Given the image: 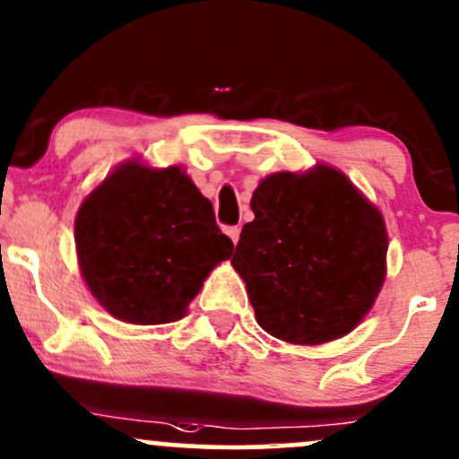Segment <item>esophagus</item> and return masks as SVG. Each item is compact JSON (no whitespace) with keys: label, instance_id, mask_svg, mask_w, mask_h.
<instances>
[{"label":"esophagus","instance_id":"obj_1","mask_svg":"<svg viewBox=\"0 0 459 459\" xmlns=\"http://www.w3.org/2000/svg\"><path fill=\"white\" fill-rule=\"evenodd\" d=\"M239 233H241L239 226H229V229H226V235L230 237V241H233L235 246H237V241H239Z\"/></svg>","mask_w":459,"mask_h":459}]
</instances>
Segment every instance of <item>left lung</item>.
I'll return each mask as SVG.
<instances>
[{
    "label": "left lung",
    "mask_w": 459,
    "mask_h": 459,
    "mask_svg": "<svg viewBox=\"0 0 459 459\" xmlns=\"http://www.w3.org/2000/svg\"><path fill=\"white\" fill-rule=\"evenodd\" d=\"M250 207L230 263L261 328L299 345L354 330L386 273L380 212L330 166L267 177Z\"/></svg>",
    "instance_id": "obj_1"
}]
</instances>
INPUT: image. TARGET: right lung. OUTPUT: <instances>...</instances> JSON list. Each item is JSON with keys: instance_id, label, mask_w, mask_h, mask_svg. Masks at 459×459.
Segmentation results:
<instances>
[{"instance_id": "add662e5", "label": "right lung", "mask_w": 459, "mask_h": 459, "mask_svg": "<svg viewBox=\"0 0 459 459\" xmlns=\"http://www.w3.org/2000/svg\"><path fill=\"white\" fill-rule=\"evenodd\" d=\"M75 244L92 296L140 325L181 319L207 273L233 252L212 203L181 168L140 163L118 168L83 200Z\"/></svg>"}]
</instances>
